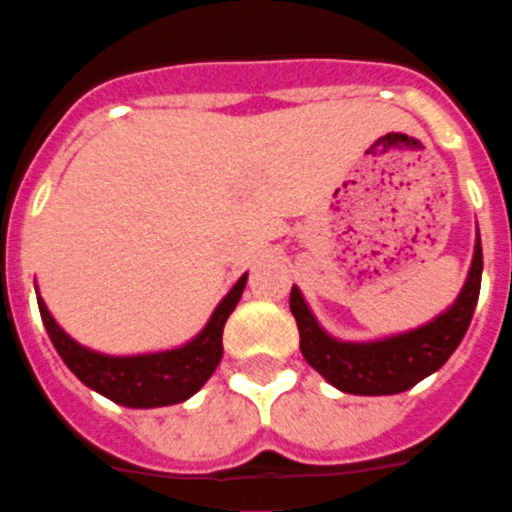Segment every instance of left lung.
<instances>
[{
  "label": "left lung",
  "instance_id": "left-lung-1",
  "mask_svg": "<svg viewBox=\"0 0 512 512\" xmlns=\"http://www.w3.org/2000/svg\"><path fill=\"white\" fill-rule=\"evenodd\" d=\"M482 287V240L476 235L474 261L456 303L443 316L414 331L378 342H339L318 326L298 287L290 292V310L300 331V352L331 386L357 396H388L417 386L443 368L456 352L474 316Z\"/></svg>",
  "mask_w": 512,
  "mask_h": 512
}]
</instances>
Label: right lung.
Instances as JSON below:
<instances>
[{"instance_id": "add662e5", "label": "right lung", "mask_w": 512, "mask_h": 512, "mask_svg": "<svg viewBox=\"0 0 512 512\" xmlns=\"http://www.w3.org/2000/svg\"><path fill=\"white\" fill-rule=\"evenodd\" d=\"M246 279L248 274H243L233 290L222 298L202 334L183 347L157 352V355H100L64 334L41 298H38V310L59 357L85 386L103 393L116 404L131 406V409H152V406L186 401L209 381V375L222 360V329L243 295Z\"/></svg>"}]
</instances>
